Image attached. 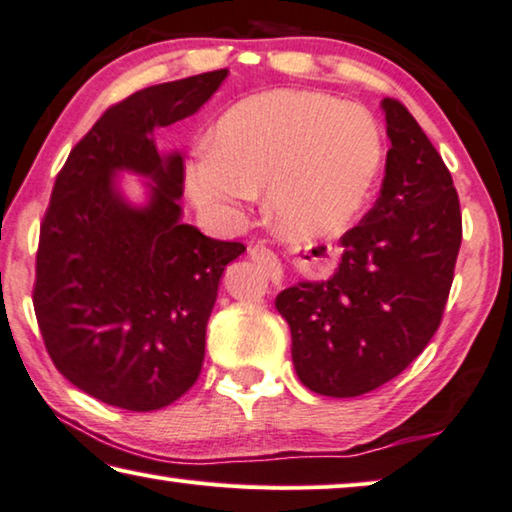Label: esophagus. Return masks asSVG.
Returning a JSON list of instances; mask_svg holds the SVG:
<instances>
[{"instance_id": "1", "label": "esophagus", "mask_w": 512, "mask_h": 512, "mask_svg": "<svg viewBox=\"0 0 512 512\" xmlns=\"http://www.w3.org/2000/svg\"><path fill=\"white\" fill-rule=\"evenodd\" d=\"M249 256H251V261L261 263L265 267L267 276H270V281L274 283V286H279V283L283 281V267H281L279 256H276L272 249H267L265 245L249 247Z\"/></svg>"}]
</instances>
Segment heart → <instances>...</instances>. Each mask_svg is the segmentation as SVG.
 Segmentation results:
<instances>
[{
    "mask_svg": "<svg viewBox=\"0 0 512 512\" xmlns=\"http://www.w3.org/2000/svg\"><path fill=\"white\" fill-rule=\"evenodd\" d=\"M383 165L374 115L322 92L272 90L231 106L211 147L192 154V199L222 222L265 186L274 229L290 240L333 238L363 211Z\"/></svg>",
    "mask_w": 512,
    "mask_h": 512,
    "instance_id": "1",
    "label": "heart"
}]
</instances>
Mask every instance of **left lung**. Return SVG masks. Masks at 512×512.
Wrapping results in <instances>:
<instances>
[{
  "label": "left lung",
  "instance_id": "left-lung-1",
  "mask_svg": "<svg viewBox=\"0 0 512 512\" xmlns=\"http://www.w3.org/2000/svg\"><path fill=\"white\" fill-rule=\"evenodd\" d=\"M390 138L381 195L340 238L326 281L276 297L292 333L299 381L324 397H358L401 374L429 345L445 311L463 240L458 192L415 117L383 99Z\"/></svg>",
  "mask_w": 512,
  "mask_h": 512
}]
</instances>
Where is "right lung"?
<instances>
[{
    "instance_id": "obj_1",
    "label": "right lung",
    "mask_w": 512,
    "mask_h": 512,
    "mask_svg": "<svg viewBox=\"0 0 512 512\" xmlns=\"http://www.w3.org/2000/svg\"><path fill=\"white\" fill-rule=\"evenodd\" d=\"M229 70L149 86L99 117L58 172L40 224L33 308L67 381L108 406L158 410L201 372L206 324L242 242L181 222L183 158L158 154L154 129L197 113ZM149 178L129 205L114 177Z\"/></svg>"
}]
</instances>
